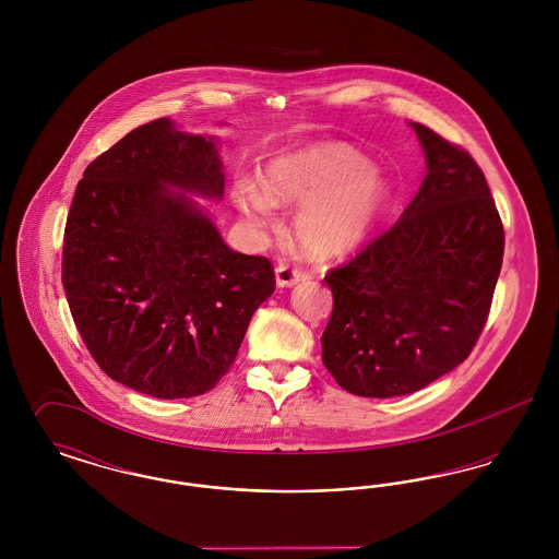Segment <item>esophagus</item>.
Listing matches in <instances>:
<instances>
[{
	"instance_id": "esophagus-1",
	"label": "esophagus",
	"mask_w": 559,
	"mask_h": 559,
	"mask_svg": "<svg viewBox=\"0 0 559 559\" xmlns=\"http://www.w3.org/2000/svg\"><path fill=\"white\" fill-rule=\"evenodd\" d=\"M274 276H276V285L278 287H293V285H297L301 281V272L297 267L285 264V262L276 264Z\"/></svg>"
}]
</instances>
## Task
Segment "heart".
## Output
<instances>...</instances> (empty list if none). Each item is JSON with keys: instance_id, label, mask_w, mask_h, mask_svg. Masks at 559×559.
I'll return each instance as SVG.
<instances>
[{"instance_id": "heart-1", "label": "heart", "mask_w": 559, "mask_h": 559, "mask_svg": "<svg viewBox=\"0 0 559 559\" xmlns=\"http://www.w3.org/2000/svg\"><path fill=\"white\" fill-rule=\"evenodd\" d=\"M390 180L342 142H319L281 153L260 169V192L235 188L249 219L266 222L272 207H302L293 233L304 255L329 262L371 237L390 207Z\"/></svg>"}]
</instances>
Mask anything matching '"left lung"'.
<instances>
[{
	"mask_svg": "<svg viewBox=\"0 0 559 559\" xmlns=\"http://www.w3.org/2000/svg\"><path fill=\"white\" fill-rule=\"evenodd\" d=\"M427 174L399 222L324 276L333 314L322 362L356 396L413 394L459 367L486 324L506 233L463 148L411 123Z\"/></svg>",
	"mask_w": 559,
	"mask_h": 559,
	"instance_id": "left-lung-1",
	"label": "left lung"
}]
</instances>
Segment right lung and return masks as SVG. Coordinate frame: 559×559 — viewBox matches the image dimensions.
<instances>
[{
	"label": "right lung",
	"mask_w": 559,
	"mask_h": 559,
	"mask_svg": "<svg viewBox=\"0 0 559 559\" xmlns=\"http://www.w3.org/2000/svg\"><path fill=\"white\" fill-rule=\"evenodd\" d=\"M190 194L224 197L217 138L163 117L87 165L64 228L62 285L83 344L153 399L213 390L274 293L266 258L233 251Z\"/></svg>",
	"instance_id": "obj_1"
}]
</instances>
